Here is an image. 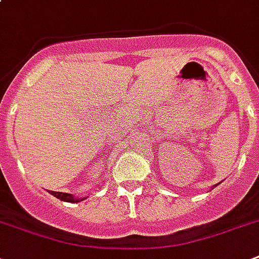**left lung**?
<instances>
[{
	"label": "left lung",
	"instance_id": "8db88e82",
	"mask_svg": "<svg viewBox=\"0 0 259 259\" xmlns=\"http://www.w3.org/2000/svg\"><path fill=\"white\" fill-rule=\"evenodd\" d=\"M217 185H218V184H217Z\"/></svg>",
	"mask_w": 259,
	"mask_h": 259
}]
</instances>
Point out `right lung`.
I'll return each mask as SVG.
<instances>
[{
    "mask_svg": "<svg viewBox=\"0 0 259 259\" xmlns=\"http://www.w3.org/2000/svg\"><path fill=\"white\" fill-rule=\"evenodd\" d=\"M51 193H52V195H54L55 197H58V199H60V200L70 201V203H79V201L84 200V197H82V199H78V197H75L74 195H71V193L54 192V191H51Z\"/></svg>",
    "mask_w": 259,
    "mask_h": 259,
    "instance_id": "1",
    "label": "right lung"
}]
</instances>
